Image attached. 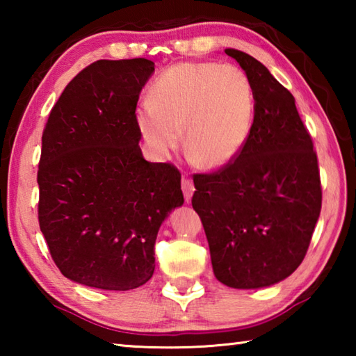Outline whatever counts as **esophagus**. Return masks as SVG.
<instances>
[{
    "label": "esophagus",
    "instance_id": "34e87169",
    "mask_svg": "<svg viewBox=\"0 0 356 356\" xmlns=\"http://www.w3.org/2000/svg\"><path fill=\"white\" fill-rule=\"evenodd\" d=\"M182 190H184L185 201L190 202L191 201V196H193V191H195V185H193L190 177L182 176Z\"/></svg>",
    "mask_w": 356,
    "mask_h": 356
}]
</instances>
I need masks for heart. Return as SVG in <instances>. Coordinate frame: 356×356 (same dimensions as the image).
<instances>
[{
	"mask_svg": "<svg viewBox=\"0 0 356 356\" xmlns=\"http://www.w3.org/2000/svg\"><path fill=\"white\" fill-rule=\"evenodd\" d=\"M254 119V92L234 64L180 63L156 78L150 100L136 110L144 140L159 154L180 143L193 163L220 168L236 159L248 141Z\"/></svg>",
	"mask_w": 356,
	"mask_h": 356,
	"instance_id": "heart-1",
	"label": "heart"
}]
</instances>
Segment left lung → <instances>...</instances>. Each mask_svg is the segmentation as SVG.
I'll list each match as a JSON object with an SVG mask.
<instances>
[{"instance_id":"8db88e82","label":"left lung","mask_w":356,"mask_h":356,"mask_svg":"<svg viewBox=\"0 0 356 356\" xmlns=\"http://www.w3.org/2000/svg\"><path fill=\"white\" fill-rule=\"evenodd\" d=\"M225 53L252 84V129L236 159L193 176L191 204L216 280L259 289L287 278L303 262L322 209L321 174L293 95L248 53Z\"/></svg>"}]
</instances>
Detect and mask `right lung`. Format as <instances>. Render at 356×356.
<instances>
[{
	"label": "right lung",
	"mask_w": 356,
	"mask_h": 356,
	"mask_svg": "<svg viewBox=\"0 0 356 356\" xmlns=\"http://www.w3.org/2000/svg\"><path fill=\"white\" fill-rule=\"evenodd\" d=\"M154 72L144 58L100 59L72 80L42 134L39 226L61 273L104 291L152 278L161 222L184 204L180 172L143 159L140 92Z\"/></svg>",
	"instance_id": "1"
}]
</instances>
